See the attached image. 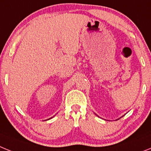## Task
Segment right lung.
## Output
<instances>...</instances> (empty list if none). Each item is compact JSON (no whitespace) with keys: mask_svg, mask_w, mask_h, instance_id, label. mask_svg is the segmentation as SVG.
Instances as JSON below:
<instances>
[{"mask_svg":"<svg viewBox=\"0 0 151 151\" xmlns=\"http://www.w3.org/2000/svg\"><path fill=\"white\" fill-rule=\"evenodd\" d=\"M51 118H52V117H51ZM51 118H50V119H51Z\"/></svg>","mask_w":151,"mask_h":151,"instance_id":"obj_1","label":"right lung"}]
</instances>
